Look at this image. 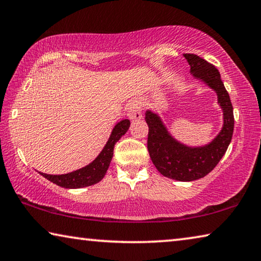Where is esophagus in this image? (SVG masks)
<instances>
[{
	"instance_id": "obj_1",
	"label": "esophagus",
	"mask_w": 261,
	"mask_h": 261,
	"mask_svg": "<svg viewBox=\"0 0 261 261\" xmlns=\"http://www.w3.org/2000/svg\"><path fill=\"white\" fill-rule=\"evenodd\" d=\"M127 116L132 121L142 118V108H140L138 102H131L129 108H127Z\"/></svg>"
}]
</instances>
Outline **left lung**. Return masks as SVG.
<instances>
[{"instance_id":"8db88e82","label":"left lung","mask_w":261,"mask_h":261,"mask_svg":"<svg viewBox=\"0 0 261 261\" xmlns=\"http://www.w3.org/2000/svg\"><path fill=\"white\" fill-rule=\"evenodd\" d=\"M190 65V73L204 81L217 93L224 124L220 135L212 143L202 147H188L168 134L159 116L146 111L145 121L148 125L147 150L152 163L164 176L177 181H194L205 176L227 150L233 134V108L229 93L221 80V74L213 64L193 53H185Z\"/></svg>"}]
</instances>
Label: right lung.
Returning <instances> with one entry per match:
<instances>
[{
  "instance_id": "add662e5",
  "label": "right lung",
  "mask_w": 261,
  "mask_h": 261,
  "mask_svg": "<svg viewBox=\"0 0 261 261\" xmlns=\"http://www.w3.org/2000/svg\"><path fill=\"white\" fill-rule=\"evenodd\" d=\"M129 126V119H123V121L116 124L105 148L98 154L97 158L92 164L87 165L86 167L77 169V171H74L72 173H68V174L51 175L45 174V173H40V174L44 177H46L51 182L60 186V187L71 189L88 187V186L100 182L103 179V176L106 175L107 171H108L110 161L113 159L115 144L121 139L123 135H125Z\"/></svg>"
}]
</instances>
